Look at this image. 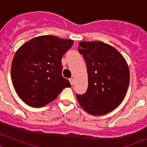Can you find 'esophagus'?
Instances as JSON below:
<instances>
[{"label":"esophagus","instance_id":"obj_1","mask_svg":"<svg viewBox=\"0 0 147 147\" xmlns=\"http://www.w3.org/2000/svg\"><path fill=\"white\" fill-rule=\"evenodd\" d=\"M69 82H70V84H71V85H73V83H74V79L72 78H69Z\"/></svg>","mask_w":147,"mask_h":147}]
</instances>
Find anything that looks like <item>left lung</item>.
I'll return each mask as SVG.
<instances>
[{
	"label": "left lung",
	"instance_id": "obj_1",
	"mask_svg": "<svg viewBox=\"0 0 147 147\" xmlns=\"http://www.w3.org/2000/svg\"><path fill=\"white\" fill-rule=\"evenodd\" d=\"M78 52L87 65L88 86L85 94H76L81 107L92 115H104L120 105L130 82L124 58L103 42H80Z\"/></svg>",
	"mask_w": 147,
	"mask_h": 147
}]
</instances>
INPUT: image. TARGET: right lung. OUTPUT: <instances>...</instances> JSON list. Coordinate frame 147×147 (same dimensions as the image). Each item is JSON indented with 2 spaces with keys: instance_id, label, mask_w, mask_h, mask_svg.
<instances>
[{
  "instance_id": "right-lung-1",
  "label": "right lung",
  "mask_w": 147,
  "mask_h": 147,
  "mask_svg": "<svg viewBox=\"0 0 147 147\" xmlns=\"http://www.w3.org/2000/svg\"><path fill=\"white\" fill-rule=\"evenodd\" d=\"M73 41L41 36L24 43L15 53L11 78L15 91L31 107H43L71 87L62 76V58Z\"/></svg>"
}]
</instances>
